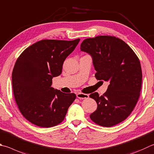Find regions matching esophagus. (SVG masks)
Returning a JSON list of instances; mask_svg holds the SVG:
<instances>
[{"instance_id":"esophagus-1","label":"esophagus","mask_w":154,"mask_h":154,"mask_svg":"<svg viewBox=\"0 0 154 154\" xmlns=\"http://www.w3.org/2000/svg\"><path fill=\"white\" fill-rule=\"evenodd\" d=\"M77 97L79 99H85V98H88L89 95L86 94H83V93H77Z\"/></svg>"}]
</instances>
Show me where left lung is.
Wrapping results in <instances>:
<instances>
[{
	"instance_id": "8db88e82",
	"label": "left lung",
	"mask_w": 154,
	"mask_h": 154,
	"mask_svg": "<svg viewBox=\"0 0 154 154\" xmlns=\"http://www.w3.org/2000/svg\"><path fill=\"white\" fill-rule=\"evenodd\" d=\"M81 50L91 56L96 79L109 83L102 96L97 92L89 95L97 104L91 120L106 127L125 121L140 96L142 71L137 56L123 40L111 35L87 38Z\"/></svg>"
}]
</instances>
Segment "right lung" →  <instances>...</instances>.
Wrapping results in <instances>:
<instances>
[{"label":"right lung","instance_id":"obj_1","mask_svg":"<svg viewBox=\"0 0 154 154\" xmlns=\"http://www.w3.org/2000/svg\"><path fill=\"white\" fill-rule=\"evenodd\" d=\"M79 40H42L18 57L12 72L14 97L22 115L32 124L48 128L65 119L76 95L52 88V79L61 74L64 61Z\"/></svg>","mask_w":154,"mask_h":154}]
</instances>
